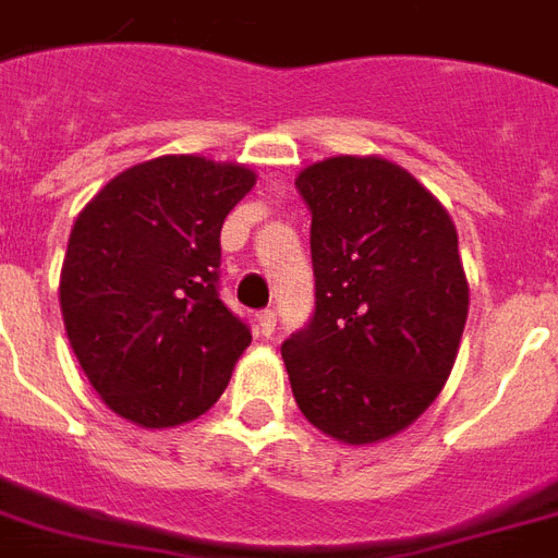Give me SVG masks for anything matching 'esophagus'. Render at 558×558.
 Returning a JSON list of instances; mask_svg holds the SVG:
<instances>
[{
	"instance_id": "34e87169",
	"label": "esophagus",
	"mask_w": 558,
	"mask_h": 558,
	"mask_svg": "<svg viewBox=\"0 0 558 558\" xmlns=\"http://www.w3.org/2000/svg\"><path fill=\"white\" fill-rule=\"evenodd\" d=\"M275 325H278V313L271 311V307L257 313V328L263 337H271V333H275Z\"/></svg>"
}]
</instances>
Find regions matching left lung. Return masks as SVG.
Listing matches in <instances>:
<instances>
[{
	"label": "left lung",
	"mask_w": 558,
	"mask_h": 558,
	"mask_svg": "<svg viewBox=\"0 0 558 558\" xmlns=\"http://www.w3.org/2000/svg\"><path fill=\"white\" fill-rule=\"evenodd\" d=\"M295 189L316 301L280 345L292 396L325 435L373 444L411 426L456 363L468 322L456 225L387 159L316 162Z\"/></svg>",
	"instance_id": "left-lung-1"
}]
</instances>
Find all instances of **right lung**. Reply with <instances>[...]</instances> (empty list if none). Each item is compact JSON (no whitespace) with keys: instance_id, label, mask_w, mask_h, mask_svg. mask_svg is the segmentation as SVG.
<instances>
[{"instance_id":"1","label":"right lung","mask_w":558,"mask_h":558,"mask_svg":"<svg viewBox=\"0 0 558 558\" xmlns=\"http://www.w3.org/2000/svg\"><path fill=\"white\" fill-rule=\"evenodd\" d=\"M251 185L242 165L162 156L114 177L76 218L61 313L114 414L180 426L225 393L251 328L221 301V225Z\"/></svg>"}]
</instances>
